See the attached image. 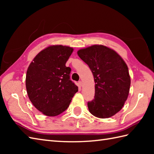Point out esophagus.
Returning <instances> with one entry per match:
<instances>
[{
	"instance_id": "esophagus-1",
	"label": "esophagus",
	"mask_w": 154,
	"mask_h": 154,
	"mask_svg": "<svg viewBox=\"0 0 154 154\" xmlns=\"http://www.w3.org/2000/svg\"><path fill=\"white\" fill-rule=\"evenodd\" d=\"M78 85H79V87H82V85H83V82L82 81H79V82H78Z\"/></svg>"
}]
</instances>
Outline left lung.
I'll use <instances>...</instances> for the list:
<instances>
[{"instance_id":"left-lung-1","label":"left lung","mask_w":154,"mask_h":154,"mask_svg":"<svg viewBox=\"0 0 154 154\" xmlns=\"http://www.w3.org/2000/svg\"><path fill=\"white\" fill-rule=\"evenodd\" d=\"M77 54L89 65L95 82L89 112L100 119H108L122 109L130 87L128 68L116 52L103 45L81 49Z\"/></svg>"}]
</instances>
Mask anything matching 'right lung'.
Returning a JSON list of instances; mask_svg holds the SVG:
<instances>
[{"mask_svg":"<svg viewBox=\"0 0 154 154\" xmlns=\"http://www.w3.org/2000/svg\"><path fill=\"white\" fill-rule=\"evenodd\" d=\"M73 51L65 45H51L41 51L28 68V97L45 115L55 116L64 112L78 91V87L70 80L71 68L65 66Z\"/></svg>","mask_w":154,"mask_h":154,"instance_id":"add662e5","label":"right lung"}]
</instances>
